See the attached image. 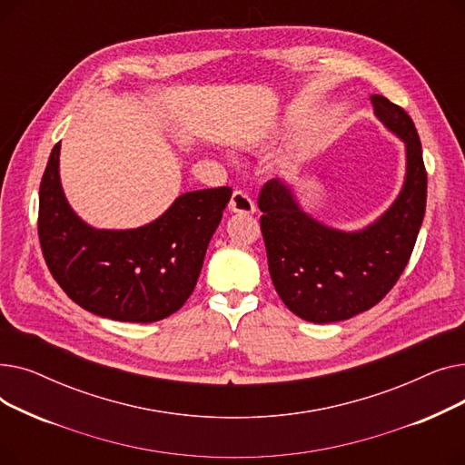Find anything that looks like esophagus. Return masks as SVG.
<instances>
[{
    "label": "esophagus",
    "mask_w": 465,
    "mask_h": 465,
    "mask_svg": "<svg viewBox=\"0 0 465 465\" xmlns=\"http://www.w3.org/2000/svg\"><path fill=\"white\" fill-rule=\"evenodd\" d=\"M230 209H232L233 213H241V214H252V213L256 211L252 198H251V195H249L247 192H242V190H235V192L232 193Z\"/></svg>",
    "instance_id": "1"
}]
</instances>
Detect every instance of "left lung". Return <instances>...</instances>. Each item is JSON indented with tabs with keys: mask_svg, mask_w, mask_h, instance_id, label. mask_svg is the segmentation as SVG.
Instances as JSON below:
<instances>
[{
	"mask_svg": "<svg viewBox=\"0 0 465 465\" xmlns=\"http://www.w3.org/2000/svg\"><path fill=\"white\" fill-rule=\"evenodd\" d=\"M371 104L407 146L403 190L377 223L354 233L326 228L279 179L267 181L258 195L272 281L284 305L309 322L347 321L377 305L401 277L422 226L428 173L417 128L384 95H371Z\"/></svg>",
	"mask_w": 465,
	"mask_h": 465,
	"instance_id": "8db88e82",
	"label": "left lung"
}]
</instances>
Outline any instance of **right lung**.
Segmentation results:
<instances>
[{
    "mask_svg": "<svg viewBox=\"0 0 465 465\" xmlns=\"http://www.w3.org/2000/svg\"><path fill=\"white\" fill-rule=\"evenodd\" d=\"M60 143L39 186L37 233L48 272L83 309L120 322H156L179 311L198 282L232 188L186 192L137 230H94L60 184Z\"/></svg>",
    "mask_w": 465,
    "mask_h": 465,
    "instance_id": "obj_1",
    "label": "right lung"
}]
</instances>
